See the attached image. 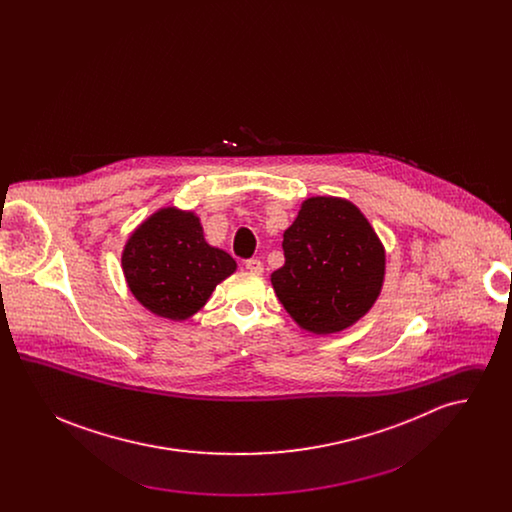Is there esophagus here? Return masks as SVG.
Returning <instances> with one entry per match:
<instances>
[{
  "instance_id": "obj_1",
  "label": "esophagus",
  "mask_w": 512,
  "mask_h": 512,
  "mask_svg": "<svg viewBox=\"0 0 512 512\" xmlns=\"http://www.w3.org/2000/svg\"><path fill=\"white\" fill-rule=\"evenodd\" d=\"M245 268H247L249 272H253V274H263V272H265V265H263L261 259H247V261H245Z\"/></svg>"
}]
</instances>
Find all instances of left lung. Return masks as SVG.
Masks as SVG:
<instances>
[{
	"instance_id": "left-lung-1",
	"label": "left lung",
	"mask_w": 512,
	"mask_h": 512,
	"mask_svg": "<svg viewBox=\"0 0 512 512\" xmlns=\"http://www.w3.org/2000/svg\"><path fill=\"white\" fill-rule=\"evenodd\" d=\"M284 265L270 274L293 320L313 334H334L376 301L386 255L365 215L338 197L307 199L284 232Z\"/></svg>"
}]
</instances>
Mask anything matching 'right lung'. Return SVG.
Returning a JSON list of instances; mask_svg holds the SVG:
<instances>
[{
    "label": "right lung",
    "mask_w": 512,
    "mask_h": 512,
    "mask_svg": "<svg viewBox=\"0 0 512 512\" xmlns=\"http://www.w3.org/2000/svg\"><path fill=\"white\" fill-rule=\"evenodd\" d=\"M122 270L130 292L151 313L184 320L207 303L236 261L205 242L194 213L163 209L130 236Z\"/></svg>",
    "instance_id": "add662e5"
}]
</instances>
